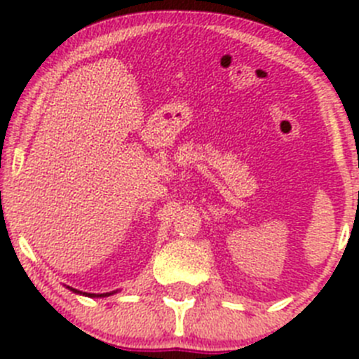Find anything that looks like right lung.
<instances>
[{"label":"right lung","instance_id":"add662e5","mask_svg":"<svg viewBox=\"0 0 359 359\" xmlns=\"http://www.w3.org/2000/svg\"><path fill=\"white\" fill-rule=\"evenodd\" d=\"M70 290H72V292H76V294H83V296H88V297H108V296H111V294H115V292H106V294H90V292H81V290H76V289H72V287H69Z\"/></svg>","mask_w":359,"mask_h":359}]
</instances>
